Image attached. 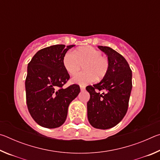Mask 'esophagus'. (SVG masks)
<instances>
[{
	"instance_id": "esophagus-1",
	"label": "esophagus",
	"mask_w": 160,
	"mask_h": 160,
	"mask_svg": "<svg viewBox=\"0 0 160 160\" xmlns=\"http://www.w3.org/2000/svg\"><path fill=\"white\" fill-rule=\"evenodd\" d=\"M80 90H81V91L85 90V87L83 86V85H80Z\"/></svg>"
}]
</instances>
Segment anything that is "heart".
<instances>
[{
  "label": "heart",
  "mask_w": 160,
  "mask_h": 160,
  "mask_svg": "<svg viewBox=\"0 0 160 160\" xmlns=\"http://www.w3.org/2000/svg\"><path fill=\"white\" fill-rule=\"evenodd\" d=\"M63 64L70 75H75L83 65L85 71L75 75L71 80L72 82L82 85L102 80L109 68L108 58L102 56L101 51L92 47L78 48L75 52L67 51L63 58Z\"/></svg>",
  "instance_id": "heart-1"
}]
</instances>
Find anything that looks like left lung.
I'll return each instance as SVG.
<instances>
[{"label": "left lung", "instance_id": "1", "mask_svg": "<svg viewBox=\"0 0 160 160\" xmlns=\"http://www.w3.org/2000/svg\"><path fill=\"white\" fill-rule=\"evenodd\" d=\"M107 54L109 70L99 83L86 88L90 98L88 118L94 128L109 129L115 126L125 116L132 90V71L122 55L108 47L98 46ZM104 91V93L100 92Z\"/></svg>", "mask_w": 160, "mask_h": 160}]
</instances>
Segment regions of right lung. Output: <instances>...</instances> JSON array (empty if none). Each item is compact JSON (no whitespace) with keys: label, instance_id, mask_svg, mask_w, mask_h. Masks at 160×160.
<instances>
[{"label":"right lung","instance_id":"obj_1","mask_svg":"<svg viewBox=\"0 0 160 160\" xmlns=\"http://www.w3.org/2000/svg\"><path fill=\"white\" fill-rule=\"evenodd\" d=\"M74 46L56 44L42 48L28 63L25 80L27 105L34 120L44 128H55L63 125L70 103L80 92L76 84L63 88L70 79L63 58Z\"/></svg>","mask_w":160,"mask_h":160}]
</instances>
